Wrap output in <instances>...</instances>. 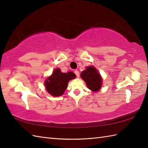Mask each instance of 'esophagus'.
<instances>
[{
    "instance_id": "obj_1",
    "label": "esophagus",
    "mask_w": 148,
    "mask_h": 148,
    "mask_svg": "<svg viewBox=\"0 0 148 148\" xmlns=\"http://www.w3.org/2000/svg\"><path fill=\"white\" fill-rule=\"evenodd\" d=\"M74 73H75V74H76V77H79V71H78L77 70H75L74 71Z\"/></svg>"
}]
</instances>
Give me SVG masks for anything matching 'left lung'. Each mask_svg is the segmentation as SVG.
I'll list each match as a JSON object with an SVG mask.
<instances>
[{"label":"left lung","instance_id":"1","mask_svg":"<svg viewBox=\"0 0 148 148\" xmlns=\"http://www.w3.org/2000/svg\"><path fill=\"white\" fill-rule=\"evenodd\" d=\"M81 76L85 81L88 89L93 92H97L101 88L102 78L94 67H88L85 71L81 72Z\"/></svg>","mask_w":148,"mask_h":148}]
</instances>
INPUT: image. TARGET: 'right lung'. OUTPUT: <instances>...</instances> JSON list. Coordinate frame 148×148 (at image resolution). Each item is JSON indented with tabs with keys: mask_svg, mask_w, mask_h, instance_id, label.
I'll list each match as a JSON object with an SVG mask.
<instances>
[{
	"mask_svg": "<svg viewBox=\"0 0 148 148\" xmlns=\"http://www.w3.org/2000/svg\"><path fill=\"white\" fill-rule=\"evenodd\" d=\"M76 77L72 72L62 73L59 69H56L52 75L45 81V86L48 92L54 97L62 95L67 87L68 82Z\"/></svg>",
	"mask_w": 148,
	"mask_h": 148,
	"instance_id": "right-lung-1",
	"label": "right lung"
}]
</instances>
